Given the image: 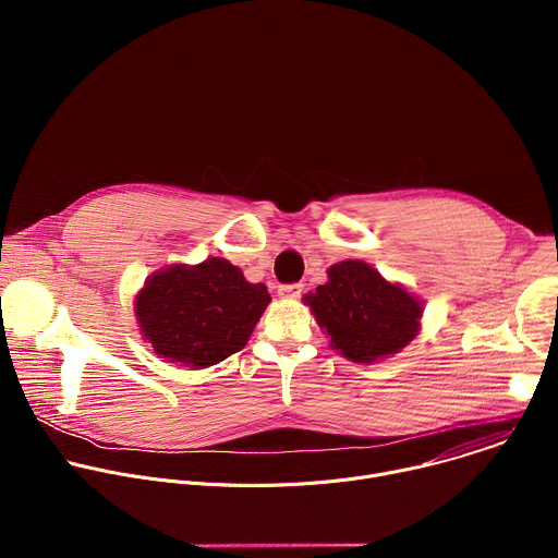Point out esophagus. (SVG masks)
I'll use <instances>...</instances> for the list:
<instances>
[{
    "mask_svg": "<svg viewBox=\"0 0 558 558\" xmlns=\"http://www.w3.org/2000/svg\"><path fill=\"white\" fill-rule=\"evenodd\" d=\"M302 284L300 282H293V284H280L278 287V295L282 298V300H295V298H300V293H302Z\"/></svg>",
    "mask_w": 558,
    "mask_h": 558,
    "instance_id": "34e87169",
    "label": "esophagus"
}]
</instances>
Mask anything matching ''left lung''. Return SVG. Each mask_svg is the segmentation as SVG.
Listing matches in <instances>:
<instances>
[{"instance_id": "8db88e82", "label": "left lung", "mask_w": 558, "mask_h": 558, "mask_svg": "<svg viewBox=\"0 0 558 558\" xmlns=\"http://www.w3.org/2000/svg\"><path fill=\"white\" fill-rule=\"evenodd\" d=\"M327 276L315 293L304 295V304L347 360L371 364L400 353L420 333L422 300L402 284L384 280L362 260L338 263Z\"/></svg>"}]
</instances>
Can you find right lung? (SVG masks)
<instances>
[{"label": "right lung", "mask_w": 558, "mask_h": 558, "mask_svg": "<svg viewBox=\"0 0 558 558\" xmlns=\"http://www.w3.org/2000/svg\"><path fill=\"white\" fill-rule=\"evenodd\" d=\"M269 302L263 282H247L241 269L214 256L151 274L136 293L134 313L158 357L207 368L247 344Z\"/></svg>", "instance_id": "add662e5"}]
</instances>
